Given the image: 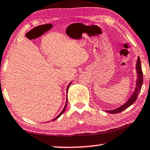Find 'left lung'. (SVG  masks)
Returning a JSON list of instances; mask_svg holds the SVG:
<instances>
[{
  "instance_id": "obj_1",
  "label": "left lung",
  "mask_w": 150,
  "mask_h": 150,
  "mask_svg": "<svg viewBox=\"0 0 150 150\" xmlns=\"http://www.w3.org/2000/svg\"><path fill=\"white\" fill-rule=\"evenodd\" d=\"M136 71L137 74V78L136 81V86L135 88V90L133 93V94L131 96L129 99L121 106L119 107L118 108H116L115 110H105V112L110 113V114H117L123 111V110H126L127 108L130 106L134 103L136 102V100L137 98L139 92H140L141 88L142 86V84H143V73H142V66H141V62L139 57L137 58V62H136Z\"/></svg>"
}]
</instances>
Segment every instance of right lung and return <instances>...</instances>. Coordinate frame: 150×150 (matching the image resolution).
<instances>
[{"mask_svg": "<svg viewBox=\"0 0 150 150\" xmlns=\"http://www.w3.org/2000/svg\"><path fill=\"white\" fill-rule=\"evenodd\" d=\"M71 83H72V82H71L70 83V84L68 85V86H67V88H66V92H67V93H68V88H69V86H70V84H71ZM67 104H68V98H66V104H65V105H64V109L62 110V112H61L60 113V114H59L58 116H56V117H55V118H54V119H53V120H52V121H53V120H56V119H58V117H60V116H61V115H62V114H63V113H64V111H65V110H66V107H67Z\"/></svg>", "mask_w": 150, "mask_h": 150, "instance_id": "obj_1", "label": "right lung"}]
</instances>
